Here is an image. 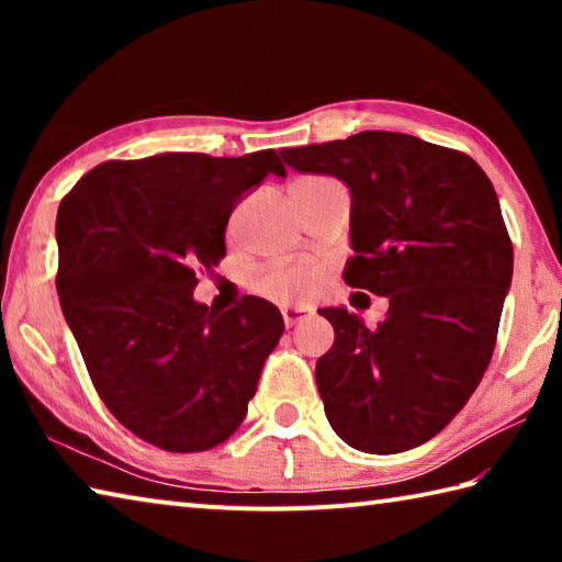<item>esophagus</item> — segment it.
Returning <instances> with one entry per match:
<instances>
[{
    "instance_id": "34e87169",
    "label": "esophagus",
    "mask_w": 562,
    "mask_h": 562,
    "mask_svg": "<svg viewBox=\"0 0 562 562\" xmlns=\"http://www.w3.org/2000/svg\"><path fill=\"white\" fill-rule=\"evenodd\" d=\"M310 317V310L307 307H284L282 310V319H284V327H294L297 322L307 319Z\"/></svg>"
}]
</instances>
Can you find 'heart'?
<instances>
[{
    "instance_id": "b5f03b06",
    "label": "heart",
    "mask_w": 562,
    "mask_h": 562,
    "mask_svg": "<svg viewBox=\"0 0 562 562\" xmlns=\"http://www.w3.org/2000/svg\"><path fill=\"white\" fill-rule=\"evenodd\" d=\"M255 292L280 304H294L310 300L322 288V270L315 265L297 262L270 268L255 278Z\"/></svg>"
}]
</instances>
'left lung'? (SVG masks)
<instances>
[{"label":"left lung","mask_w":562,"mask_h":562,"mask_svg":"<svg viewBox=\"0 0 562 562\" xmlns=\"http://www.w3.org/2000/svg\"><path fill=\"white\" fill-rule=\"evenodd\" d=\"M280 154L300 173L347 183L345 282L389 300L376 329L345 307L319 310L335 327L315 369L331 429L364 453L422 446L469 402L496 347L513 274L496 190L471 156L408 133Z\"/></svg>","instance_id":"8db88e82"}]
</instances>
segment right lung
I'll use <instances>...</instances> for the list:
<instances>
[{
    "instance_id": "1",
    "label": "right lung",
    "mask_w": 562,
    "mask_h": 562,
    "mask_svg": "<svg viewBox=\"0 0 562 562\" xmlns=\"http://www.w3.org/2000/svg\"><path fill=\"white\" fill-rule=\"evenodd\" d=\"M270 173L288 176L272 148L106 160L56 213V292L91 382L131 434L164 451L231 439L282 337L268 300L247 294L227 312L193 300L195 272L225 258L233 207Z\"/></svg>"
}]
</instances>
